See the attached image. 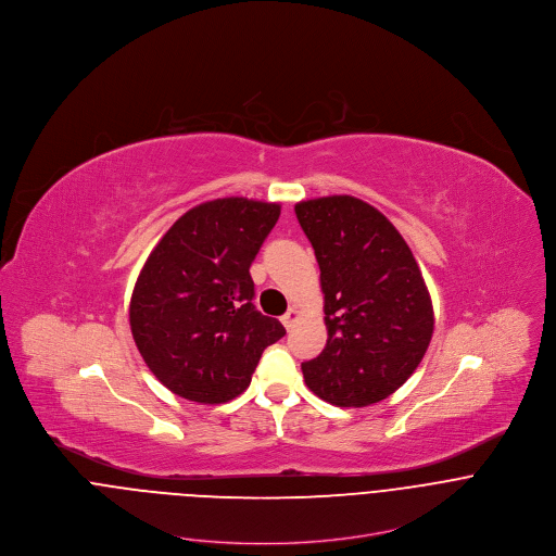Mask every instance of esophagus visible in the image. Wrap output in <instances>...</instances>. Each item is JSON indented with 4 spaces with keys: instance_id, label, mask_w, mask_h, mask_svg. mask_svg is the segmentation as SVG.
I'll list each match as a JSON object with an SVG mask.
<instances>
[{
    "instance_id": "esophagus-1",
    "label": "esophagus",
    "mask_w": 556,
    "mask_h": 556,
    "mask_svg": "<svg viewBox=\"0 0 556 556\" xmlns=\"http://www.w3.org/2000/svg\"><path fill=\"white\" fill-rule=\"evenodd\" d=\"M298 318H300V311H298V308H289L287 315H282L280 320H282V325H285L287 329H293V325L298 323Z\"/></svg>"
}]
</instances>
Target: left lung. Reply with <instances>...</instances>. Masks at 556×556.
Instances as JSON below:
<instances>
[{"label": "left lung", "instance_id": "1", "mask_svg": "<svg viewBox=\"0 0 556 556\" xmlns=\"http://www.w3.org/2000/svg\"><path fill=\"white\" fill-rule=\"evenodd\" d=\"M325 295L327 344L304 362L311 392L336 406L392 396L415 372L434 331L430 293L396 227L372 205L333 194L295 205Z\"/></svg>", "mask_w": 556, "mask_h": 556}]
</instances>
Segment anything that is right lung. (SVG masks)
<instances>
[{"instance_id":"1","label":"right lung","mask_w":556,"mask_h":556,"mask_svg":"<svg viewBox=\"0 0 556 556\" xmlns=\"http://www.w3.org/2000/svg\"><path fill=\"white\" fill-rule=\"evenodd\" d=\"M278 216V203L207 201L186 212L148 256L130 300V329L173 394L201 404L233 400L263 351L287 333L254 308L250 278Z\"/></svg>"}]
</instances>
